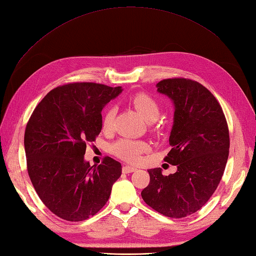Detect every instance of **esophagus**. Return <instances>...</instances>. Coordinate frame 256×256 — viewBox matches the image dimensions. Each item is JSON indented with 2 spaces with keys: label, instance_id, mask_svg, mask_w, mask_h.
Returning <instances> with one entry per match:
<instances>
[{
  "label": "esophagus",
  "instance_id": "34e87169",
  "mask_svg": "<svg viewBox=\"0 0 256 256\" xmlns=\"http://www.w3.org/2000/svg\"><path fill=\"white\" fill-rule=\"evenodd\" d=\"M136 168H134V166H122V172L124 173H132V172H136Z\"/></svg>",
  "mask_w": 256,
  "mask_h": 256
}]
</instances>
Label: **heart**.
<instances>
[{
    "instance_id": "1",
    "label": "heart",
    "mask_w": 256,
    "mask_h": 256,
    "mask_svg": "<svg viewBox=\"0 0 256 256\" xmlns=\"http://www.w3.org/2000/svg\"><path fill=\"white\" fill-rule=\"evenodd\" d=\"M130 102L146 122H152L159 118L160 108L158 102L145 92H138V94L131 97ZM114 116L115 109L109 108L102 118V129L104 131H110L113 128ZM111 148L113 154L118 158L128 162H138L141 158V154L148 150V145L142 141L120 138L112 145Z\"/></svg>"
}]
</instances>
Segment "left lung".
I'll return each instance as SVG.
<instances>
[{
	"instance_id": "1",
	"label": "left lung",
	"mask_w": 256,
	"mask_h": 256,
	"mask_svg": "<svg viewBox=\"0 0 256 256\" xmlns=\"http://www.w3.org/2000/svg\"><path fill=\"white\" fill-rule=\"evenodd\" d=\"M156 88L174 104L164 161L177 171L164 176L160 168L148 170L150 182L141 196L156 212L184 218L202 208L221 180L230 150L228 122L214 96L198 82L166 79Z\"/></svg>"
}]
</instances>
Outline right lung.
Here are the masks:
<instances>
[{
  "label": "right lung",
  "instance_id": "obj_1",
  "mask_svg": "<svg viewBox=\"0 0 256 256\" xmlns=\"http://www.w3.org/2000/svg\"><path fill=\"white\" fill-rule=\"evenodd\" d=\"M122 92L97 83L66 84L49 92L30 116L24 134L28 176L42 203L62 219L96 214L122 174L111 157L92 166L84 159L86 143L102 131V109Z\"/></svg>",
  "mask_w": 256,
  "mask_h": 256
}]
</instances>
